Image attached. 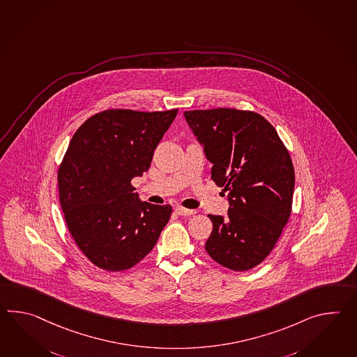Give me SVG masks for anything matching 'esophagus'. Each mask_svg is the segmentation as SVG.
<instances>
[{"mask_svg":"<svg viewBox=\"0 0 357 357\" xmlns=\"http://www.w3.org/2000/svg\"><path fill=\"white\" fill-rule=\"evenodd\" d=\"M175 213L178 215H181V216H190V215H193L196 211L195 210H190V208H184V207H175Z\"/></svg>","mask_w":357,"mask_h":357,"instance_id":"34e87169","label":"esophagus"}]
</instances>
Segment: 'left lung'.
<instances>
[{
  "label": "left lung",
  "instance_id": "8db88e82",
  "mask_svg": "<svg viewBox=\"0 0 357 357\" xmlns=\"http://www.w3.org/2000/svg\"><path fill=\"white\" fill-rule=\"evenodd\" d=\"M211 178L228 192L227 216L208 215L207 254L234 271L255 268L271 252L289 219L294 169L277 130L261 115L233 109L185 111Z\"/></svg>",
  "mask_w": 357,
  "mask_h": 357
}]
</instances>
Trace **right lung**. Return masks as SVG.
I'll list each match as a JSON object with an SVG mask.
<instances>
[{
  "instance_id": "right-lung-1",
  "label": "right lung",
  "mask_w": 357,
  "mask_h": 357,
  "mask_svg": "<svg viewBox=\"0 0 357 357\" xmlns=\"http://www.w3.org/2000/svg\"><path fill=\"white\" fill-rule=\"evenodd\" d=\"M176 114L102 111L73 135L57 174L60 204L75 243L96 266L130 269L169 222L172 206L141 201L130 182L150 169Z\"/></svg>"
}]
</instances>
